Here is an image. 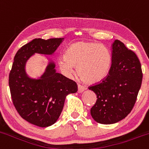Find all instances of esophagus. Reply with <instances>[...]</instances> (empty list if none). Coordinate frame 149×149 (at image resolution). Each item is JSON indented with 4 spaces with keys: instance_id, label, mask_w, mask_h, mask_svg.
Segmentation results:
<instances>
[{
    "instance_id": "obj_1",
    "label": "esophagus",
    "mask_w": 149,
    "mask_h": 149,
    "mask_svg": "<svg viewBox=\"0 0 149 149\" xmlns=\"http://www.w3.org/2000/svg\"><path fill=\"white\" fill-rule=\"evenodd\" d=\"M77 88H78L77 92L79 93H82L84 91H85V89H86V88H85V87L82 86V85H78Z\"/></svg>"
}]
</instances>
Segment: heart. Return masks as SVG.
I'll return each mask as SVG.
<instances>
[{
    "mask_svg": "<svg viewBox=\"0 0 149 149\" xmlns=\"http://www.w3.org/2000/svg\"><path fill=\"white\" fill-rule=\"evenodd\" d=\"M64 74L72 76L77 67L78 76L86 83L100 82L107 76L111 67V56L104 45L94 42H78L70 45L64 58L58 61Z\"/></svg>",
    "mask_w": 149,
    "mask_h": 149,
    "instance_id": "b5f03b06",
    "label": "heart"
}]
</instances>
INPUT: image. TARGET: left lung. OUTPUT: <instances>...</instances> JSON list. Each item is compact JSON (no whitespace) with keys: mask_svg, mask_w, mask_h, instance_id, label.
I'll use <instances>...</instances> for the list:
<instances>
[{"mask_svg":"<svg viewBox=\"0 0 149 149\" xmlns=\"http://www.w3.org/2000/svg\"><path fill=\"white\" fill-rule=\"evenodd\" d=\"M141 64L136 54L116 40L112 44L111 67L107 76L90 86L97 96L91 109L95 121L114 124L130 113L142 83Z\"/></svg>","mask_w":149,"mask_h":149,"instance_id":"1","label":"left lung"}]
</instances>
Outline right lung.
<instances>
[{
	"instance_id": "add662e5",
	"label": "right lung",
	"mask_w": 149,
	"mask_h": 149,
	"mask_svg": "<svg viewBox=\"0 0 149 149\" xmlns=\"http://www.w3.org/2000/svg\"><path fill=\"white\" fill-rule=\"evenodd\" d=\"M64 38H36L23 45L14 56L8 77L13 104L24 120L41 127L54 125L59 117L66 96L77 91L72 79L56 72L55 64L49 63L40 79L26 74V61L34 54H54Z\"/></svg>"
}]
</instances>
